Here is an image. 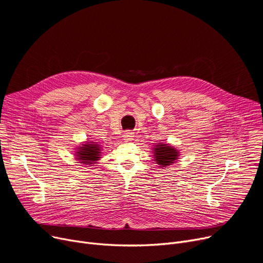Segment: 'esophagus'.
<instances>
[{
    "mask_svg": "<svg viewBox=\"0 0 263 263\" xmlns=\"http://www.w3.org/2000/svg\"><path fill=\"white\" fill-rule=\"evenodd\" d=\"M122 137H124V139H126V141H131V139L134 137V133L132 131H126L124 135H122Z\"/></svg>",
    "mask_w": 263,
    "mask_h": 263,
    "instance_id": "esophagus-1",
    "label": "esophagus"
}]
</instances>
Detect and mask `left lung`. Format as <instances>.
I'll return each instance as SVG.
<instances>
[{
	"label": "left lung",
	"instance_id": "1",
	"mask_svg": "<svg viewBox=\"0 0 263 263\" xmlns=\"http://www.w3.org/2000/svg\"><path fill=\"white\" fill-rule=\"evenodd\" d=\"M153 154H154V161L161 168H165L170 166L178 160L179 157V151L169 146L168 144H157L153 148Z\"/></svg>",
	"mask_w": 263,
	"mask_h": 263
}]
</instances>
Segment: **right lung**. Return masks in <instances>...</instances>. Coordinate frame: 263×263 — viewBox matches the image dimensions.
Listing matches in <instances>:
<instances>
[{
    "mask_svg": "<svg viewBox=\"0 0 263 263\" xmlns=\"http://www.w3.org/2000/svg\"><path fill=\"white\" fill-rule=\"evenodd\" d=\"M101 147L95 142H86L77 148L75 155L76 159L79 161L78 163L84 165L95 164L100 159V150Z\"/></svg>",
    "mask_w": 263,
    "mask_h": 263,
    "instance_id": "add662e5",
    "label": "right lung"
}]
</instances>
